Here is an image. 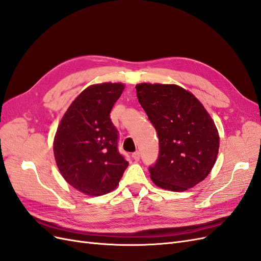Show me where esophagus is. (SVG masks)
Segmentation results:
<instances>
[{
	"label": "esophagus",
	"mask_w": 261,
	"mask_h": 261,
	"mask_svg": "<svg viewBox=\"0 0 261 261\" xmlns=\"http://www.w3.org/2000/svg\"><path fill=\"white\" fill-rule=\"evenodd\" d=\"M132 156H133V159L135 160V161H139V159H140V153H139L138 151H136V152H134V153L132 154Z\"/></svg>",
	"instance_id": "1"
}]
</instances>
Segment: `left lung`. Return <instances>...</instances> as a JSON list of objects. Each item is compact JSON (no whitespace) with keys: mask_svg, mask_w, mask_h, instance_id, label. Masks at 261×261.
<instances>
[{"mask_svg":"<svg viewBox=\"0 0 261 261\" xmlns=\"http://www.w3.org/2000/svg\"><path fill=\"white\" fill-rule=\"evenodd\" d=\"M137 98L159 138L150 165L153 183L173 192L192 188L208 176L219 151V134L206 109L176 85L140 84Z\"/></svg>","mask_w":261,"mask_h":261,"instance_id":"8db88e82","label":"left lung"}]
</instances>
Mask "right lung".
Returning <instances> with one entry per match:
<instances>
[{"label": "right lung", "mask_w": 261, "mask_h": 261, "mask_svg": "<svg viewBox=\"0 0 261 261\" xmlns=\"http://www.w3.org/2000/svg\"><path fill=\"white\" fill-rule=\"evenodd\" d=\"M123 90V84L88 87L60 123L53 145L55 161L67 183L84 194L113 191L128 167L118 151V130L110 118Z\"/></svg>", "instance_id": "obj_1"}]
</instances>
